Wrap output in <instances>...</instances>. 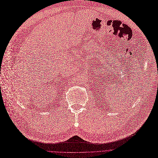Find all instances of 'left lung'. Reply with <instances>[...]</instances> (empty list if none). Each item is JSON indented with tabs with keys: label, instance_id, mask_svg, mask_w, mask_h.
<instances>
[{
	"label": "left lung",
	"instance_id": "left-lung-1",
	"mask_svg": "<svg viewBox=\"0 0 158 158\" xmlns=\"http://www.w3.org/2000/svg\"><path fill=\"white\" fill-rule=\"evenodd\" d=\"M104 83H105V81H104ZM112 83V82L111 81H110V82H108V84H106V85H107L108 86V87H109V86H110V87H111V86H112V84L111 85H110V84ZM107 87V86H106ZM110 92H111V90H110Z\"/></svg>",
	"mask_w": 158,
	"mask_h": 158
}]
</instances>
